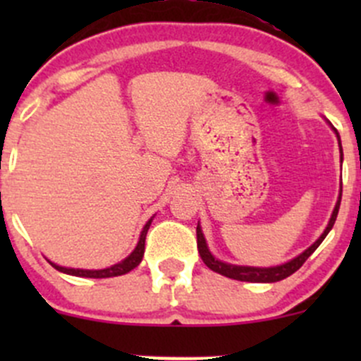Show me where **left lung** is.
<instances>
[{"label": "left lung", "instance_id": "1", "mask_svg": "<svg viewBox=\"0 0 361 361\" xmlns=\"http://www.w3.org/2000/svg\"><path fill=\"white\" fill-rule=\"evenodd\" d=\"M332 129H334V127H332ZM334 130H336V129H334ZM336 134H337V140H338V147H341V137H338L337 130H336ZM341 162H342V147H341ZM341 197H342V188H341V194H338L336 207H334L332 216H330L329 225H326V228L323 231V234L318 238V241H316L314 245L309 246V248L305 251H302V253L298 255V257H295L293 260L286 262V264L276 265V267H248V265H232V264H225V262H221V260H216V258L211 255V251L207 250L206 239H204L201 227L197 225L199 255H201L202 262L207 265V267L211 269V271L218 272V274L225 276V278L238 279V281H248V283H276V281H281V279L292 276L295 271H298V269L302 267V264H304V262L307 260V258L311 257L312 253H314V250L318 248L319 245H322L323 239L326 238V234L332 231L334 224H336V220H337L338 206H341Z\"/></svg>", "mask_w": 361, "mask_h": 361}]
</instances>
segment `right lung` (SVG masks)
Instances as JSON below:
<instances>
[{
	"mask_svg": "<svg viewBox=\"0 0 361 361\" xmlns=\"http://www.w3.org/2000/svg\"><path fill=\"white\" fill-rule=\"evenodd\" d=\"M150 224H152V220H148L147 225L143 227V231H141L140 241H137V246L134 248L133 253H130L127 258H123L122 262H118V264L111 265V267L99 269V271H87V269L63 267V265H57V264H54V262H50V264H52V267H56L59 272H64V274H71V276H78V278H113V276L127 274V272L133 271L134 267H137L141 262V258H143L145 239H147V232H148V228H150Z\"/></svg>",
	"mask_w": 361,
	"mask_h": 361,
	"instance_id": "right-lung-1",
	"label": "right lung"
}]
</instances>
